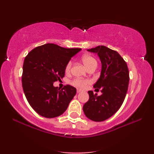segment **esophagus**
<instances>
[{"instance_id":"esophagus-1","label":"esophagus","mask_w":154,"mask_h":154,"mask_svg":"<svg viewBox=\"0 0 154 154\" xmlns=\"http://www.w3.org/2000/svg\"><path fill=\"white\" fill-rule=\"evenodd\" d=\"M81 91H82L81 89H77V93H78V94H79V93H80V92H81Z\"/></svg>"}]
</instances>
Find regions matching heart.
<instances>
[{"label":"heart","instance_id":"b5f03b06","mask_svg":"<svg viewBox=\"0 0 154 154\" xmlns=\"http://www.w3.org/2000/svg\"><path fill=\"white\" fill-rule=\"evenodd\" d=\"M82 60L85 66L87 68H89L90 66L93 65H96V60H95V58L89 55H85L82 56ZM71 66H72V62L70 61V62L67 63V66H66V68H65L66 72H69L71 68ZM89 83V81L88 80H83V79H76L72 81V84L74 85V86L79 87V88H82V89L85 88V87H86Z\"/></svg>","mask_w":154,"mask_h":154}]
</instances>
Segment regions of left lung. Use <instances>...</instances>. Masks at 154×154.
Masks as SVG:
<instances>
[{
	"instance_id": "left-lung-1",
	"label": "left lung",
	"mask_w": 154,
	"mask_h": 154,
	"mask_svg": "<svg viewBox=\"0 0 154 154\" xmlns=\"http://www.w3.org/2000/svg\"><path fill=\"white\" fill-rule=\"evenodd\" d=\"M87 51L98 54L100 60V75L94 87L100 89L102 94L98 96L89 91V99L82 109L89 119L101 122L112 117L123 103L128 89L129 70L121 56L107 47L100 45Z\"/></svg>"
}]
</instances>
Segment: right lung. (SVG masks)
<instances>
[{"label":"right lung","mask_w":154,"mask_h":154,"mask_svg":"<svg viewBox=\"0 0 154 154\" xmlns=\"http://www.w3.org/2000/svg\"><path fill=\"white\" fill-rule=\"evenodd\" d=\"M80 50L47 43L32 49L25 57L23 89L28 103L39 115L55 118L67 109L76 89L66 85L60 90L54 86V82L64 77L67 63Z\"/></svg>","instance_id":"1"}]
</instances>
